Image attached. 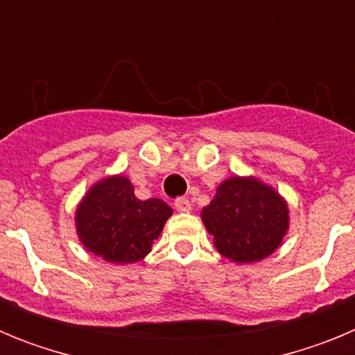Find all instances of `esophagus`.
I'll use <instances>...</instances> for the list:
<instances>
[{
  "mask_svg": "<svg viewBox=\"0 0 355 355\" xmlns=\"http://www.w3.org/2000/svg\"><path fill=\"white\" fill-rule=\"evenodd\" d=\"M174 208L181 213H188L192 209V205H190V200H188L187 197H178V199L174 200Z\"/></svg>",
  "mask_w": 355,
  "mask_h": 355,
  "instance_id": "obj_1",
  "label": "esophagus"
}]
</instances>
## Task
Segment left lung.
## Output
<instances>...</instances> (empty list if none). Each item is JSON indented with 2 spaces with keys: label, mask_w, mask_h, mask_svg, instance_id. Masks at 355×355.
Returning a JSON list of instances; mask_svg holds the SVG:
<instances>
[{
  "label": "left lung",
  "mask_w": 355,
  "mask_h": 355,
  "mask_svg": "<svg viewBox=\"0 0 355 355\" xmlns=\"http://www.w3.org/2000/svg\"><path fill=\"white\" fill-rule=\"evenodd\" d=\"M202 222L222 256L236 263H252L281 245L288 229V208L266 184L231 178L202 209Z\"/></svg>",
  "instance_id": "obj_1"
}]
</instances>
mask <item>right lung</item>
Segmentation results:
<instances>
[{
	"label": "right lung",
	"instance_id": "right-lung-1",
	"mask_svg": "<svg viewBox=\"0 0 355 355\" xmlns=\"http://www.w3.org/2000/svg\"><path fill=\"white\" fill-rule=\"evenodd\" d=\"M171 215L163 200L137 199L130 180L117 175L90 188L76 211V227L92 254L112 263H135L149 252Z\"/></svg>",
	"mask_w": 355,
	"mask_h": 355
}]
</instances>
